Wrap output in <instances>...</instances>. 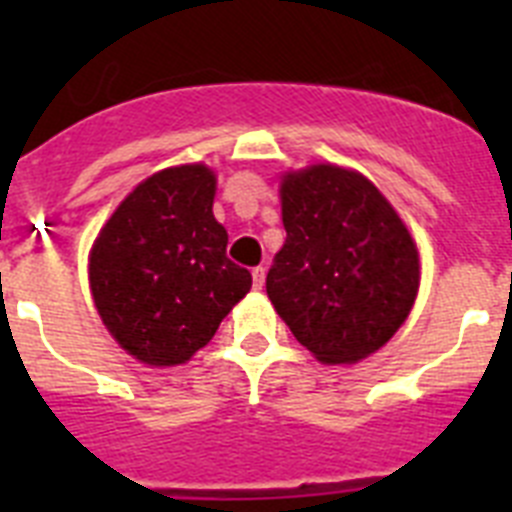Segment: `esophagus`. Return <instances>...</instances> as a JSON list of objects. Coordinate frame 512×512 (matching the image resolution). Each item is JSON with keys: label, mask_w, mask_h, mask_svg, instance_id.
I'll use <instances>...</instances> for the list:
<instances>
[{"label": "esophagus", "mask_w": 512, "mask_h": 512, "mask_svg": "<svg viewBox=\"0 0 512 512\" xmlns=\"http://www.w3.org/2000/svg\"><path fill=\"white\" fill-rule=\"evenodd\" d=\"M251 274H253V287H256V289L264 287V282H266V269H264V266H256V269H253Z\"/></svg>", "instance_id": "obj_1"}]
</instances>
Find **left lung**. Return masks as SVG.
<instances>
[{
    "instance_id": "left-lung-1",
    "label": "left lung",
    "mask_w": 512,
    "mask_h": 512,
    "mask_svg": "<svg viewBox=\"0 0 512 512\" xmlns=\"http://www.w3.org/2000/svg\"><path fill=\"white\" fill-rule=\"evenodd\" d=\"M287 241L266 295L325 364H354L397 333L418 295V248L392 205L356 171L330 164L282 182Z\"/></svg>"
}]
</instances>
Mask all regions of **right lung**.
Returning <instances> with one entry per match:
<instances>
[{
	"mask_svg": "<svg viewBox=\"0 0 512 512\" xmlns=\"http://www.w3.org/2000/svg\"><path fill=\"white\" fill-rule=\"evenodd\" d=\"M215 174L176 166L148 176L99 233L89 259L94 305L115 341L153 366L184 364L251 289L212 215Z\"/></svg>",
	"mask_w": 512,
	"mask_h": 512,
	"instance_id": "obj_1",
	"label": "right lung"
}]
</instances>
